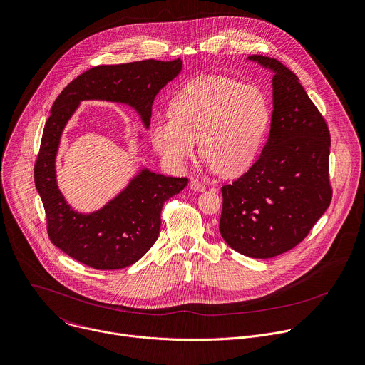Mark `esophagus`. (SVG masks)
<instances>
[{"instance_id":"obj_1","label":"esophagus","mask_w":365,"mask_h":365,"mask_svg":"<svg viewBox=\"0 0 365 365\" xmlns=\"http://www.w3.org/2000/svg\"><path fill=\"white\" fill-rule=\"evenodd\" d=\"M189 189H192L193 192H203L205 190V185L200 183L197 179H192L189 182Z\"/></svg>"}]
</instances>
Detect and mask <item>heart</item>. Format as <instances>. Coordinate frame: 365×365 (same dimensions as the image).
Segmentation results:
<instances>
[{
    "instance_id": "obj_1",
    "label": "heart",
    "mask_w": 365,
    "mask_h": 365,
    "mask_svg": "<svg viewBox=\"0 0 365 365\" xmlns=\"http://www.w3.org/2000/svg\"><path fill=\"white\" fill-rule=\"evenodd\" d=\"M170 110L150 126V142L163 162L183 169L199 140L205 166L226 178L245 173L255 163L271 123V104L262 88L220 76L187 83Z\"/></svg>"
}]
</instances>
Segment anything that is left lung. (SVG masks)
<instances>
[{
  "label": "left lung",
  "instance_id": "1",
  "mask_svg": "<svg viewBox=\"0 0 365 365\" xmlns=\"http://www.w3.org/2000/svg\"><path fill=\"white\" fill-rule=\"evenodd\" d=\"M247 60L274 74L271 129L251 169L222 187L219 230L236 252L267 259L297 247L329 206L331 140L291 70L264 56Z\"/></svg>",
  "mask_w": 365,
  "mask_h": 365
}]
</instances>
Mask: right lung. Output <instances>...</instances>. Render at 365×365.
<instances>
[{
	"label": "right lung",
	"mask_w": 365,
	"mask_h": 365,
	"mask_svg": "<svg viewBox=\"0 0 365 365\" xmlns=\"http://www.w3.org/2000/svg\"><path fill=\"white\" fill-rule=\"evenodd\" d=\"M182 67L180 58L97 66L73 80L56 98L43 132L34 182L46 209L50 240L73 259L100 271L138 262L159 236L163 202L183 190L187 179L142 166L100 209L78 212L57 185L56 159L67 123L81 101L100 100L132 107L149 129L158 93L179 76ZM138 138L143 139L140 132Z\"/></svg>",
	"instance_id": "add662e5"
}]
</instances>
